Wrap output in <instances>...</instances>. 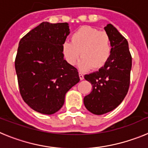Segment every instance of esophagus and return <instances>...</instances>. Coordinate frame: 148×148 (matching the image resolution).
<instances>
[{"mask_svg":"<svg viewBox=\"0 0 148 148\" xmlns=\"http://www.w3.org/2000/svg\"><path fill=\"white\" fill-rule=\"evenodd\" d=\"M79 78H80V80H83L84 79V75L82 72H79Z\"/></svg>","mask_w":148,"mask_h":148,"instance_id":"34e87169","label":"esophagus"}]
</instances>
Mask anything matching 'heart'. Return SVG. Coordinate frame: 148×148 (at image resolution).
I'll list each match as a JSON object with an SVG mask.
<instances>
[{
	"mask_svg": "<svg viewBox=\"0 0 148 148\" xmlns=\"http://www.w3.org/2000/svg\"><path fill=\"white\" fill-rule=\"evenodd\" d=\"M71 42H64L62 52L66 61L74 65L81 57L82 70H98L108 63L112 53L109 34L90 26H84L72 34Z\"/></svg>",
	"mask_w": 148,
	"mask_h": 148,
	"instance_id": "heart-1",
	"label": "heart"
}]
</instances>
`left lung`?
Returning <instances> with one entry per match:
<instances>
[{"label":"left lung","mask_w":148,"mask_h":148,"mask_svg":"<svg viewBox=\"0 0 148 148\" xmlns=\"http://www.w3.org/2000/svg\"><path fill=\"white\" fill-rule=\"evenodd\" d=\"M104 29L111 38L110 59L99 71L84 75L92 85V90L84 98V104L95 115L104 114L117 108L126 96L130 82L132 56L127 40L110 23Z\"/></svg>","instance_id":"left-lung-1"}]
</instances>
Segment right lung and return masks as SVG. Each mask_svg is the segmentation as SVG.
I'll list each match as a JSON object with an SVG mask.
<instances>
[{
  "instance_id": "1",
  "label": "right lung",
  "mask_w": 148,
  "mask_h": 148,
  "mask_svg": "<svg viewBox=\"0 0 148 148\" xmlns=\"http://www.w3.org/2000/svg\"><path fill=\"white\" fill-rule=\"evenodd\" d=\"M67 23L43 22L21 39L15 61L23 100L34 110L51 115L62 108L66 92L79 82L78 70L64 59Z\"/></svg>"
}]
</instances>
